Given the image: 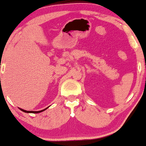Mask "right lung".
I'll return each mask as SVG.
<instances>
[{"mask_svg": "<svg viewBox=\"0 0 146 146\" xmlns=\"http://www.w3.org/2000/svg\"><path fill=\"white\" fill-rule=\"evenodd\" d=\"M48 107H49V106H48ZM48 107H47V108H44V109H43V110H39V111H29V110H25L22 109V108H19V109L21 110H22V111H23V112H24V113H41V112L44 111L45 110L47 109Z\"/></svg>", "mask_w": 146, "mask_h": 146, "instance_id": "obj_1", "label": "right lung"}]
</instances>
